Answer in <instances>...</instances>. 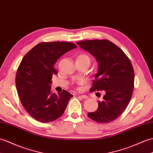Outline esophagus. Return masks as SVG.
Instances as JSON below:
<instances>
[{
  "label": "esophagus",
  "mask_w": 153,
  "mask_h": 153,
  "mask_svg": "<svg viewBox=\"0 0 153 153\" xmlns=\"http://www.w3.org/2000/svg\"><path fill=\"white\" fill-rule=\"evenodd\" d=\"M79 97H81V98H83V99H87V98H88V97L87 95H85V94H82V95H80Z\"/></svg>",
  "instance_id": "1"
}]
</instances>
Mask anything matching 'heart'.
<instances>
[{
  "label": "heart",
  "mask_w": 153,
  "mask_h": 153,
  "mask_svg": "<svg viewBox=\"0 0 153 153\" xmlns=\"http://www.w3.org/2000/svg\"><path fill=\"white\" fill-rule=\"evenodd\" d=\"M77 59L85 60H86V61L88 62L89 63L91 62V59H90V57H89V56H88L87 55H86V54H81V55H79V56H78ZM83 83V82L82 81H80V83Z\"/></svg>",
  "instance_id": "1"
}]
</instances>
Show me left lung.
Segmentation results:
<instances>
[{"label":"left lung","mask_w":153,"mask_h":153,"mask_svg":"<svg viewBox=\"0 0 153 153\" xmlns=\"http://www.w3.org/2000/svg\"><path fill=\"white\" fill-rule=\"evenodd\" d=\"M89 52L98 62L90 91H105L96 111L88 117L98 123H109L117 119L129 104L134 88V72L129 58L121 49L108 40L77 42Z\"/></svg>","instance_id":"left-lung-1"}]
</instances>
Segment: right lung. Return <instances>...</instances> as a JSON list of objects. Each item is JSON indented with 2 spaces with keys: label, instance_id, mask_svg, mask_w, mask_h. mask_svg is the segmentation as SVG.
<instances>
[{
  "label": "right lung",
  "instance_id": "right-lung-1",
  "mask_svg": "<svg viewBox=\"0 0 153 153\" xmlns=\"http://www.w3.org/2000/svg\"><path fill=\"white\" fill-rule=\"evenodd\" d=\"M77 45L72 42H42L24 56L17 71L16 85L20 100L26 111L43 123L61 116L73 97L63 90L56 94L51 90L54 65L62 55Z\"/></svg>",
  "mask_w": 153,
  "mask_h": 153
}]
</instances>
